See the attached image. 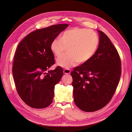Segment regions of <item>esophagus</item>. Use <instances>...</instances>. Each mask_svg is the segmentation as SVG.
<instances>
[{
	"mask_svg": "<svg viewBox=\"0 0 132 132\" xmlns=\"http://www.w3.org/2000/svg\"><path fill=\"white\" fill-rule=\"evenodd\" d=\"M70 70L69 69H64L63 70V72L65 74H69L70 73Z\"/></svg>",
	"mask_w": 132,
	"mask_h": 132,
	"instance_id": "esophagus-1",
	"label": "esophagus"
}]
</instances>
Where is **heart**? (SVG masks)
I'll return each mask as SVG.
<instances>
[{
	"mask_svg": "<svg viewBox=\"0 0 132 132\" xmlns=\"http://www.w3.org/2000/svg\"><path fill=\"white\" fill-rule=\"evenodd\" d=\"M98 37L92 30L74 27L62 34L51 43L52 52L57 58L63 54L67 48V53L59 58L58 65L69 68L84 63L93 57L98 45Z\"/></svg>",
	"mask_w": 132,
	"mask_h": 132,
	"instance_id": "b5f03b06",
	"label": "heart"
}]
</instances>
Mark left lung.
Returning a JSON list of instances; mask_svg holds the SVG:
<instances>
[{"label":"left lung","instance_id":"8db88e82","mask_svg":"<svg viewBox=\"0 0 132 132\" xmlns=\"http://www.w3.org/2000/svg\"><path fill=\"white\" fill-rule=\"evenodd\" d=\"M98 32L99 45L93 57L71 72L75 103L85 112H94L106 106L121 75L117 50L105 33L99 30Z\"/></svg>","mask_w":132,"mask_h":132}]
</instances>
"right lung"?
Listing matches in <instances>:
<instances>
[{
  "label": "right lung",
  "mask_w": 132,
  "mask_h": 132,
  "mask_svg": "<svg viewBox=\"0 0 132 132\" xmlns=\"http://www.w3.org/2000/svg\"><path fill=\"white\" fill-rule=\"evenodd\" d=\"M68 26L54 25L32 32L15 51L12 71L16 89L22 100L32 108L43 109L53 101L54 86L63 71L61 67L47 71L54 64L51 43Z\"/></svg>",
  "instance_id": "obj_1"
}]
</instances>
